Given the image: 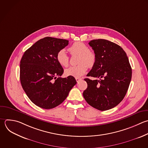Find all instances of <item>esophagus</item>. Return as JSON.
Masks as SVG:
<instances>
[{"label":"esophagus","instance_id":"34e87169","mask_svg":"<svg viewBox=\"0 0 148 148\" xmlns=\"http://www.w3.org/2000/svg\"><path fill=\"white\" fill-rule=\"evenodd\" d=\"M76 82L78 83V82H79L80 80H82V79H81V78H79V77H76Z\"/></svg>","mask_w":148,"mask_h":148}]
</instances>
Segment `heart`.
<instances>
[{
	"label": "heart",
	"instance_id": "1",
	"mask_svg": "<svg viewBox=\"0 0 148 148\" xmlns=\"http://www.w3.org/2000/svg\"><path fill=\"white\" fill-rule=\"evenodd\" d=\"M68 50L72 55H79L77 62L79 64L66 69L65 70V76L80 77L86 73L87 66L91 68L94 65L95 55L84 43L76 42L69 47ZM56 60L58 63L64 67H66L69 65V58L64 49H61L57 52Z\"/></svg>",
	"mask_w": 148,
	"mask_h": 148
}]
</instances>
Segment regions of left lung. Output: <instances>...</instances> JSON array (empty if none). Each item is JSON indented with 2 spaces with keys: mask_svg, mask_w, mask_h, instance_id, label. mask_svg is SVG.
<instances>
[{
  "mask_svg": "<svg viewBox=\"0 0 148 148\" xmlns=\"http://www.w3.org/2000/svg\"><path fill=\"white\" fill-rule=\"evenodd\" d=\"M94 51L95 62L84 79L87 88L83 95L86 102L99 110L117 106L124 98L132 76L128 58L123 49L105 39H94L88 43Z\"/></svg>",
  "mask_w": 148,
  "mask_h": 148,
  "instance_id": "obj_1",
  "label": "left lung"
}]
</instances>
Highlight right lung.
<instances>
[{"instance_id": "1", "label": "right lung", "mask_w": 148, "mask_h": 148, "mask_svg": "<svg viewBox=\"0 0 148 148\" xmlns=\"http://www.w3.org/2000/svg\"><path fill=\"white\" fill-rule=\"evenodd\" d=\"M68 43L65 39L44 38L26 50L21 60V86L30 100L40 108L57 106L76 84L74 77H61L64 69L56 60L57 52Z\"/></svg>"}]
</instances>
